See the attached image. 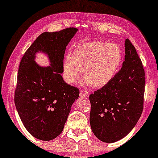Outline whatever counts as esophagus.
I'll use <instances>...</instances> for the list:
<instances>
[{
	"instance_id": "obj_1",
	"label": "esophagus",
	"mask_w": 158,
	"mask_h": 158,
	"mask_svg": "<svg viewBox=\"0 0 158 158\" xmlns=\"http://www.w3.org/2000/svg\"><path fill=\"white\" fill-rule=\"evenodd\" d=\"M80 96L81 97H88L89 96V93L88 91H86V90H81V92H80Z\"/></svg>"
}]
</instances>
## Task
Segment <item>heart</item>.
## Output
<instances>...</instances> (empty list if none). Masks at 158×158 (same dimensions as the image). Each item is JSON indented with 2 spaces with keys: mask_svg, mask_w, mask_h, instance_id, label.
<instances>
[{
  "mask_svg": "<svg viewBox=\"0 0 158 158\" xmlns=\"http://www.w3.org/2000/svg\"><path fill=\"white\" fill-rule=\"evenodd\" d=\"M122 52L118 44L94 41L79 45L67 54L63 62V77L68 83L81 80L84 69V84L100 88L107 85L118 72Z\"/></svg>",
  "mask_w": 158,
  "mask_h": 158,
  "instance_id": "b5f03b06",
  "label": "heart"
}]
</instances>
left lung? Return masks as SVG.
<instances>
[{"mask_svg":"<svg viewBox=\"0 0 158 158\" xmlns=\"http://www.w3.org/2000/svg\"><path fill=\"white\" fill-rule=\"evenodd\" d=\"M125 54L122 68L114 78L89 96L91 129L98 139L108 143L128 135L143 111L145 73L129 39Z\"/></svg>","mask_w":158,"mask_h":158,"instance_id":"8db88e82","label":"left lung"}]
</instances>
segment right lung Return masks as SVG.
I'll return each mask as SVG.
<instances>
[{"mask_svg":"<svg viewBox=\"0 0 158 158\" xmlns=\"http://www.w3.org/2000/svg\"><path fill=\"white\" fill-rule=\"evenodd\" d=\"M77 31L70 27L44 32L21 58L14 103L23 126L36 139L49 141L59 136L79 96L78 88L64 83L60 74L66 46ZM38 51L48 55L51 66L42 68L34 62Z\"/></svg>","mask_w":158,"mask_h":158,"instance_id":"1","label":"right lung"}]
</instances>
